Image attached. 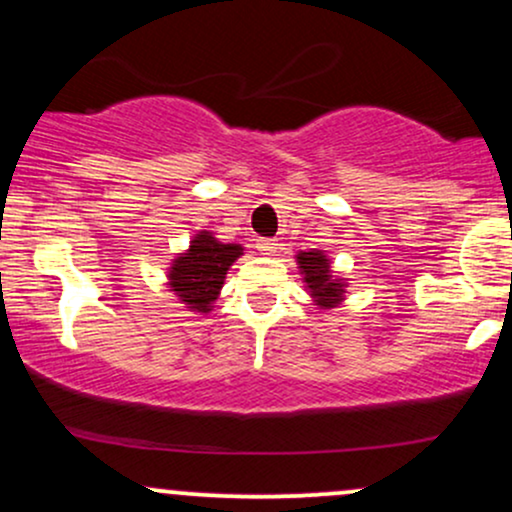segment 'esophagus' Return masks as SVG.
Returning a JSON list of instances; mask_svg holds the SVG:
<instances>
[{"mask_svg":"<svg viewBox=\"0 0 512 512\" xmlns=\"http://www.w3.org/2000/svg\"><path fill=\"white\" fill-rule=\"evenodd\" d=\"M255 245H257V250L262 252V255H274V252L279 250V243H276L274 238H260Z\"/></svg>","mask_w":512,"mask_h":512,"instance_id":"34e87169","label":"esophagus"}]
</instances>
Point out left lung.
<instances>
[{"instance_id": "8db88e82", "label": "left lung", "mask_w": 512, "mask_h": 512, "mask_svg": "<svg viewBox=\"0 0 512 512\" xmlns=\"http://www.w3.org/2000/svg\"><path fill=\"white\" fill-rule=\"evenodd\" d=\"M298 264H301L303 269V279L305 284H308L310 293L315 296L317 305H322V308H332V305H337L342 301V284H339L337 279H332L330 274V262H327V257L322 255L320 250H313V252H301L298 255Z\"/></svg>"}]
</instances>
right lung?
Here are the masks:
<instances>
[{
	"mask_svg": "<svg viewBox=\"0 0 512 512\" xmlns=\"http://www.w3.org/2000/svg\"><path fill=\"white\" fill-rule=\"evenodd\" d=\"M243 255V248L233 243H219L202 231L192 240L190 250L170 267V289L180 301L197 313H207L211 301L219 296L228 267Z\"/></svg>",
	"mask_w": 512,
	"mask_h": 512,
	"instance_id": "add662e5",
	"label": "right lung"
}]
</instances>
